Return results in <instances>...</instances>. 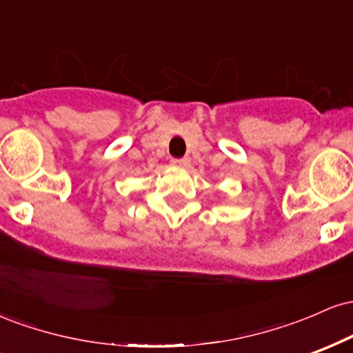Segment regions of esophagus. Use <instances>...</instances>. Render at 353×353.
Segmentation results:
<instances>
[{
  "mask_svg": "<svg viewBox=\"0 0 353 353\" xmlns=\"http://www.w3.org/2000/svg\"><path fill=\"white\" fill-rule=\"evenodd\" d=\"M171 164L174 168H189L190 161L188 157H182V159H171Z\"/></svg>",
  "mask_w": 353,
  "mask_h": 353,
  "instance_id": "obj_1",
  "label": "esophagus"
}]
</instances>
